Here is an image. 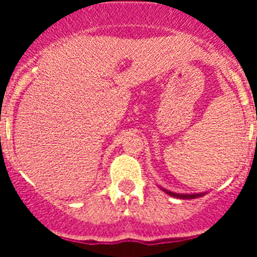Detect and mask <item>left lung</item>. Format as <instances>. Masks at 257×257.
Wrapping results in <instances>:
<instances>
[{
	"mask_svg": "<svg viewBox=\"0 0 257 257\" xmlns=\"http://www.w3.org/2000/svg\"><path fill=\"white\" fill-rule=\"evenodd\" d=\"M165 190L169 196H172V197H176V198H183V199H192V198H197V197L202 196V193H199V194H179V193H174V192H169V190Z\"/></svg>",
	"mask_w": 257,
	"mask_h": 257,
	"instance_id": "1",
	"label": "left lung"
}]
</instances>
